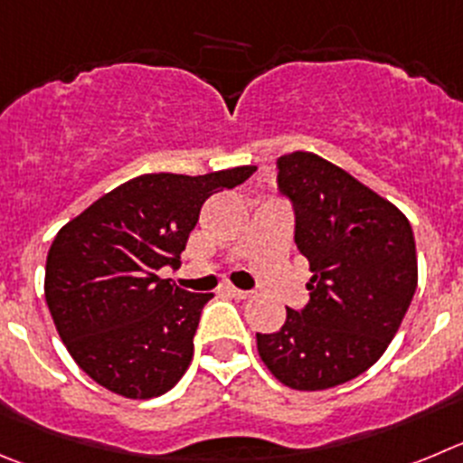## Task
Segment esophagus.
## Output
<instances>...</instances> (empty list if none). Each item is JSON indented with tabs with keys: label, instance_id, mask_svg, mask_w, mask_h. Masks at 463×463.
Returning a JSON list of instances; mask_svg holds the SVG:
<instances>
[{
	"label": "esophagus",
	"instance_id": "1",
	"mask_svg": "<svg viewBox=\"0 0 463 463\" xmlns=\"http://www.w3.org/2000/svg\"><path fill=\"white\" fill-rule=\"evenodd\" d=\"M223 295L235 297V299H249V297H251V292L237 290V288H232V285H223Z\"/></svg>",
	"mask_w": 463,
	"mask_h": 463
}]
</instances>
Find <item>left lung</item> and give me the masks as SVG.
<instances>
[{
    "instance_id": "8db88e82",
    "label": "left lung",
    "mask_w": 463,
    "mask_h": 463,
    "mask_svg": "<svg viewBox=\"0 0 463 463\" xmlns=\"http://www.w3.org/2000/svg\"><path fill=\"white\" fill-rule=\"evenodd\" d=\"M276 168L313 276L308 304L256 334L258 354L285 386L324 391L365 373L395 338L418 285L416 240L391 201L319 155L297 150Z\"/></svg>"
}]
</instances>
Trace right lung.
<instances>
[{
  "instance_id": "add662e5",
  "label": "right lung",
  "mask_w": 463,
  "mask_h": 463,
  "mask_svg": "<svg viewBox=\"0 0 463 463\" xmlns=\"http://www.w3.org/2000/svg\"><path fill=\"white\" fill-rule=\"evenodd\" d=\"M253 171L146 173L56 232L45 301L63 345L93 382L129 400H148L187 373L201 310L214 295L183 290L157 269L180 265L203 203Z\"/></svg>"
}]
</instances>
